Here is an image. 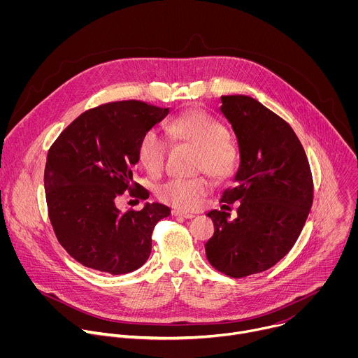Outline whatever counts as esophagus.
I'll return each instance as SVG.
<instances>
[{"label":"esophagus","mask_w":358,"mask_h":358,"mask_svg":"<svg viewBox=\"0 0 358 358\" xmlns=\"http://www.w3.org/2000/svg\"><path fill=\"white\" fill-rule=\"evenodd\" d=\"M173 215L174 217H182V218H194V214L191 213H187V211H182V210H173Z\"/></svg>","instance_id":"34e87169"}]
</instances>
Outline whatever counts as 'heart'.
Returning a JSON list of instances; mask_svg holds the SVG:
<instances>
[{
  "instance_id": "1",
  "label": "heart",
  "mask_w": 358,
  "mask_h": 358,
  "mask_svg": "<svg viewBox=\"0 0 358 358\" xmlns=\"http://www.w3.org/2000/svg\"><path fill=\"white\" fill-rule=\"evenodd\" d=\"M171 134L199 148L196 169L207 170L215 177H228L236 163L234 145L225 138V126L203 110H188L170 123ZM169 143L157 130L145 133L140 143V159L148 171L157 174L163 170L167 157ZM213 188L208 176L192 178H171L159 185V196L181 210H195L202 198Z\"/></svg>"
}]
</instances>
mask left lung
Segmentation results:
<instances>
[{
	"label": "left lung",
	"mask_w": 358,
	"mask_h": 358,
	"mask_svg": "<svg viewBox=\"0 0 358 358\" xmlns=\"http://www.w3.org/2000/svg\"><path fill=\"white\" fill-rule=\"evenodd\" d=\"M221 103L241 163L220 202L231 211L236 201L238 215L207 214L215 228L206 252L217 271L245 278L272 268L292 249L312 208L313 177L299 137L280 116L245 94L221 96Z\"/></svg>",
	"instance_id": "1"
}]
</instances>
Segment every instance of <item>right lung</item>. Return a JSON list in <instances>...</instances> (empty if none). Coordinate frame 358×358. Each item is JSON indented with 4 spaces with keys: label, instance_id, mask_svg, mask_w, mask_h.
Returning <instances> with one entry per match:
<instances>
[{
    "label": "right lung",
    "instance_id": "add662e5",
    "mask_svg": "<svg viewBox=\"0 0 358 358\" xmlns=\"http://www.w3.org/2000/svg\"><path fill=\"white\" fill-rule=\"evenodd\" d=\"M169 112L140 100L112 101L83 112L50 145L48 215L59 243L83 266L122 275L148 259L152 229L170 208L147 202L122 213L117 203L124 194L147 198L133 180L140 143Z\"/></svg>",
    "mask_w": 358,
    "mask_h": 358
}]
</instances>
